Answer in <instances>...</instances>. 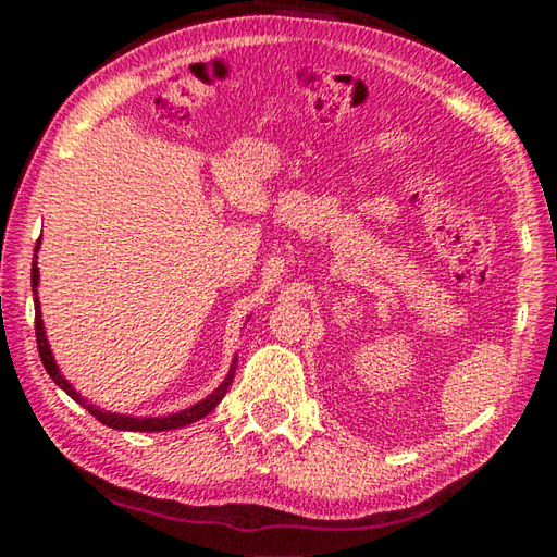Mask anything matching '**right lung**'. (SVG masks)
Returning <instances> with one entry per match:
<instances>
[{"label":"right lung","mask_w":557,"mask_h":557,"mask_svg":"<svg viewBox=\"0 0 557 557\" xmlns=\"http://www.w3.org/2000/svg\"><path fill=\"white\" fill-rule=\"evenodd\" d=\"M36 285H39V268H36V258H34V265H32V287H34V309H36V346H39V356H41V363L46 373L51 375L53 383L63 388L65 393L71 395L75 403H81L83 408H86L90 414H96V418L102 422V425H108L112 430H132V432H164V430H176V428H184V425H191V422L201 420L209 414L215 405L223 400L225 391H228V385L233 383V375H235V363H238V358H235L233 366H231V373L228 379L221 383V388H215L209 398L191 405V408H186L182 412H174V414H166V418H129V414H117V412H102L98 410L96 405H90L86 398H81L75 388H71V383L63 379L59 373V366H55L53 356H51V348L49 342H46V332H44V322H41V309H39V299H36Z\"/></svg>","instance_id":"right-lung-1"}]
</instances>
